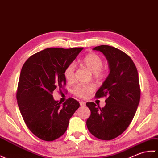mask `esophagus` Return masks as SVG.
Returning a JSON list of instances; mask_svg holds the SVG:
<instances>
[{"instance_id": "34e87169", "label": "esophagus", "mask_w": 158, "mask_h": 158, "mask_svg": "<svg viewBox=\"0 0 158 158\" xmlns=\"http://www.w3.org/2000/svg\"><path fill=\"white\" fill-rule=\"evenodd\" d=\"M80 106L84 107V106H85L86 103L84 102V101H80Z\"/></svg>"}]
</instances>
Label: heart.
Here are the masks:
<instances>
[{"label":"heart","mask_w":158,"mask_h":158,"mask_svg":"<svg viewBox=\"0 0 158 158\" xmlns=\"http://www.w3.org/2000/svg\"><path fill=\"white\" fill-rule=\"evenodd\" d=\"M81 64L93 73V77L97 80H102L105 78L107 73V68L103 65V59L99 55L90 52L84 57L81 61ZM75 64L73 63L68 64L64 69V75L65 80L69 82H72L74 80ZM95 90V86L93 84L89 85H78L73 87L72 93L82 99L88 98L90 94Z\"/></svg>","instance_id":"heart-1"}]
</instances>
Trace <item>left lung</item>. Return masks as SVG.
<instances>
[{
    "label": "left lung",
    "instance_id": "8db88e82",
    "mask_svg": "<svg viewBox=\"0 0 158 158\" xmlns=\"http://www.w3.org/2000/svg\"><path fill=\"white\" fill-rule=\"evenodd\" d=\"M93 50L106 56L110 72L95 94L106 97V106L86 103L90 110L86 126L97 139L110 141L123 133L135 116L141 97L138 72L132 59L118 48L101 45Z\"/></svg>",
    "mask_w": 158,
    "mask_h": 158
}]
</instances>
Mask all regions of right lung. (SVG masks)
<instances>
[{"label":"right lung","mask_w":158,"mask_h":158,"mask_svg":"<svg viewBox=\"0 0 158 158\" xmlns=\"http://www.w3.org/2000/svg\"><path fill=\"white\" fill-rule=\"evenodd\" d=\"M82 49L48 48L31 55L22 68L17 104L27 128L43 141H52L64 135L70 118L80 107L78 101L72 97L61 106L52 94L64 89V69Z\"/></svg>","instance_id":"obj_1"}]
</instances>
